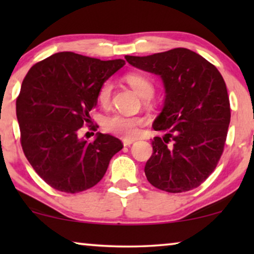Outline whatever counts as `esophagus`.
Segmentation results:
<instances>
[{
	"label": "esophagus",
	"instance_id": "1",
	"mask_svg": "<svg viewBox=\"0 0 254 254\" xmlns=\"http://www.w3.org/2000/svg\"><path fill=\"white\" fill-rule=\"evenodd\" d=\"M135 142V140H133V138H124L123 140V143L125 147H129L130 144H133Z\"/></svg>",
	"mask_w": 254,
	"mask_h": 254
}]
</instances>
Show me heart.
I'll use <instances>...</instances> for the list:
<instances>
[{
  "label": "heart",
  "instance_id": "heart-1",
  "mask_svg": "<svg viewBox=\"0 0 254 254\" xmlns=\"http://www.w3.org/2000/svg\"><path fill=\"white\" fill-rule=\"evenodd\" d=\"M127 84L137 93L141 98L148 99L154 93V84L150 79L141 74H128L125 76ZM113 84L111 81L104 82L98 91V102L102 105H107L110 103L111 93H112ZM142 120L136 117H127L123 114H113L104 120V128L110 133L120 135V136L133 137L138 133V127Z\"/></svg>",
  "mask_w": 254,
  "mask_h": 254
}]
</instances>
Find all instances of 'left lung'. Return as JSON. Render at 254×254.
<instances>
[{
	"instance_id": "8db88e82",
	"label": "left lung",
	"mask_w": 254,
	"mask_h": 254,
	"mask_svg": "<svg viewBox=\"0 0 254 254\" xmlns=\"http://www.w3.org/2000/svg\"><path fill=\"white\" fill-rule=\"evenodd\" d=\"M135 68L161 77L165 99L152 128L144 173L169 193L195 189L216 168L230 124L227 85L217 68L195 52L175 48L147 57H125Z\"/></svg>"
}]
</instances>
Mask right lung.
<instances>
[{"mask_svg": "<svg viewBox=\"0 0 254 254\" xmlns=\"http://www.w3.org/2000/svg\"><path fill=\"white\" fill-rule=\"evenodd\" d=\"M123 59L102 61L60 52L38 62L22 83L16 100L20 142L27 161L53 189L78 193L98 184L111 158L123 149L119 138L97 133L89 142L79 128L91 123L98 91Z\"/></svg>", "mask_w": 254, "mask_h": 254, "instance_id": "add662e5", "label": "right lung"}]
</instances>
